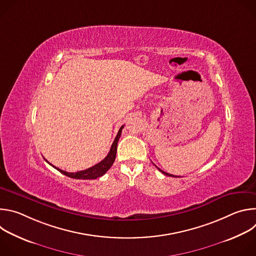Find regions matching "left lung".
<instances>
[{"mask_svg": "<svg viewBox=\"0 0 256 256\" xmlns=\"http://www.w3.org/2000/svg\"><path fill=\"white\" fill-rule=\"evenodd\" d=\"M154 165H155V164H154ZM155 166H156V165H155ZM156 167H157V166H156ZM157 169H158L160 172H162L164 175H167V176H172V177H177V176H175V175H172V174H169V173H166V172H164L163 170H161V169H160V168H158V167H157Z\"/></svg>", "mask_w": 256, "mask_h": 256, "instance_id": "left-lung-1", "label": "left lung"}]
</instances>
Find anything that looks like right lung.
<instances>
[{"instance_id": "1", "label": "right lung", "mask_w": 256, "mask_h": 256, "mask_svg": "<svg viewBox=\"0 0 256 256\" xmlns=\"http://www.w3.org/2000/svg\"><path fill=\"white\" fill-rule=\"evenodd\" d=\"M124 128V126H120L112 144V148H110V151H109L108 155L101 161L99 162L98 164L86 169V170H82V171H78V172H66V171H64L56 166H54L52 164H50V162H46L52 165L54 168H56L58 171H60V173L64 174L66 176H68L70 178H75V179H96L98 177H101L102 175H104L108 169L110 168L116 160V150H118V140L120 138V134H122V130Z\"/></svg>"}]
</instances>
